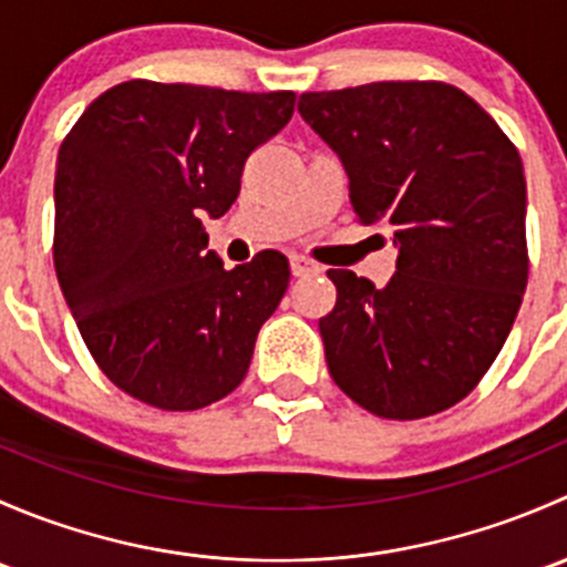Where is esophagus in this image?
Instances as JSON below:
<instances>
[{"label":"esophagus","mask_w":567,"mask_h":567,"mask_svg":"<svg viewBox=\"0 0 567 567\" xmlns=\"http://www.w3.org/2000/svg\"><path fill=\"white\" fill-rule=\"evenodd\" d=\"M290 271H293V277H316L320 268L312 260H307L305 255H293L290 257Z\"/></svg>","instance_id":"34e87169"}]
</instances>
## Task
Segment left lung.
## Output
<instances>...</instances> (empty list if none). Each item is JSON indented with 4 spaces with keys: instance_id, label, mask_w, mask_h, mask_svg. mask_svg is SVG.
Here are the masks:
<instances>
[{
    "instance_id": "8db88e82",
    "label": "left lung",
    "mask_w": 567,
    "mask_h": 567,
    "mask_svg": "<svg viewBox=\"0 0 567 567\" xmlns=\"http://www.w3.org/2000/svg\"><path fill=\"white\" fill-rule=\"evenodd\" d=\"M301 117L340 156L362 225H390L398 262L375 288L329 268L326 364L353 403L422 420L466 398L505 346L527 288V181L516 145L444 82L305 93Z\"/></svg>"
}]
</instances>
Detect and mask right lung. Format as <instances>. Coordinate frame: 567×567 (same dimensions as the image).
Returning <instances> with one entry per match:
<instances>
[{
    "label": "right lung",
    "instance_id": "add662e5",
    "mask_svg": "<svg viewBox=\"0 0 567 567\" xmlns=\"http://www.w3.org/2000/svg\"><path fill=\"white\" fill-rule=\"evenodd\" d=\"M296 93L131 79L84 109L60 145L54 268L95 364L162 411H197L247 375L290 282L262 249L227 271L203 219L241 192L251 151L288 125Z\"/></svg>",
    "mask_w": 567,
    "mask_h": 567
}]
</instances>
